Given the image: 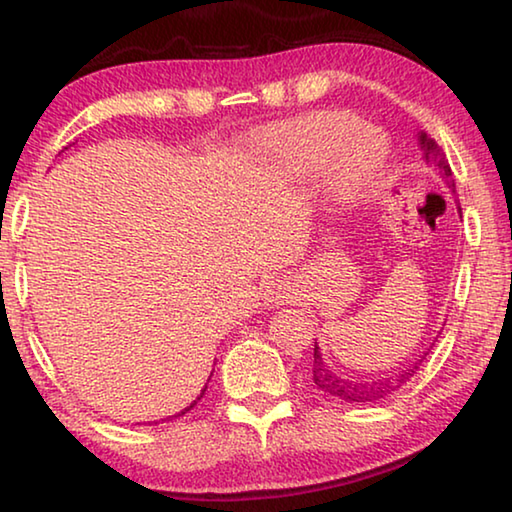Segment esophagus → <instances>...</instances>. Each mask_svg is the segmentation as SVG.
Listing matches in <instances>:
<instances>
[{"mask_svg":"<svg viewBox=\"0 0 512 512\" xmlns=\"http://www.w3.org/2000/svg\"><path fill=\"white\" fill-rule=\"evenodd\" d=\"M264 296H266V303L285 305V303H289L291 298H294V289H291V285L285 280H275L273 285L266 289Z\"/></svg>","mask_w":512,"mask_h":512,"instance_id":"1","label":"esophagus"}]
</instances>
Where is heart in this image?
<instances>
[{
  "instance_id": "b5f03b06",
  "label": "heart",
  "mask_w": 512,
  "mask_h": 512,
  "mask_svg": "<svg viewBox=\"0 0 512 512\" xmlns=\"http://www.w3.org/2000/svg\"><path fill=\"white\" fill-rule=\"evenodd\" d=\"M266 145L296 170L328 160V186L339 207L353 209L378 191L389 170L387 141L360 129V120L337 111L307 113L264 134Z\"/></svg>"
}]
</instances>
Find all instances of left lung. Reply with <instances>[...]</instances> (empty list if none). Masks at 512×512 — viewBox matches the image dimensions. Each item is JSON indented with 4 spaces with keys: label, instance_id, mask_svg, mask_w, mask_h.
Segmentation results:
<instances>
[{
    "label": "left lung",
    "instance_id": "1",
    "mask_svg": "<svg viewBox=\"0 0 512 512\" xmlns=\"http://www.w3.org/2000/svg\"><path fill=\"white\" fill-rule=\"evenodd\" d=\"M417 141H419V148L424 150L426 164H433L437 170H440L442 180L449 184L451 193H456V184H453V177H451V166H449V161H446L444 152L437 148V143L426 132H419ZM458 212H460V207H458ZM440 335H442V330L437 332V337H440ZM437 337H433L431 346L426 348L424 355H419V360L412 364L410 369L399 371V373H394V376H387V378H378V380H373V378L362 380V378H346V376H342V373H337L335 369L330 367V364L326 362V358H323L321 346L314 342L312 380H314V385L319 387L323 394L332 396V399H339V401H346V403L380 401V399H385L387 394L396 392V389H399L403 383H408V380L415 376L417 369H419V364L426 360V355L431 353V348L435 346Z\"/></svg>",
    "mask_w": 512,
    "mask_h": 512
}]
</instances>
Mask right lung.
Returning a JSON list of instances; mask_svg holds the SVG:
<instances>
[{
  "mask_svg": "<svg viewBox=\"0 0 512 512\" xmlns=\"http://www.w3.org/2000/svg\"><path fill=\"white\" fill-rule=\"evenodd\" d=\"M209 378H212V376H209ZM205 392H207V385L200 389V394H198V399H196V401H191L189 405H186V408H184V410H180V412H177V415H173V417H182V415H186V412H189V410L193 408V405H196V403H198V401L202 399V394H205ZM173 417H166V419H173ZM166 419H161V421H166ZM154 424H157V421H154Z\"/></svg>",
  "mask_w": 512,
  "mask_h": 512,
  "instance_id": "right-lung-1",
  "label": "right lung"
}]
</instances>
